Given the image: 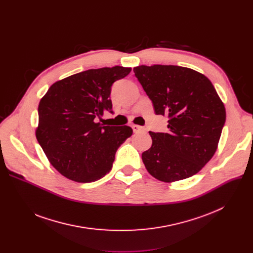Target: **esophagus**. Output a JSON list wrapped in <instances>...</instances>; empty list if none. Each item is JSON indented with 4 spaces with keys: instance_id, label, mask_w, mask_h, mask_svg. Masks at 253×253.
Segmentation results:
<instances>
[{
    "instance_id": "esophagus-1",
    "label": "esophagus",
    "mask_w": 253,
    "mask_h": 253,
    "mask_svg": "<svg viewBox=\"0 0 253 253\" xmlns=\"http://www.w3.org/2000/svg\"><path fill=\"white\" fill-rule=\"evenodd\" d=\"M132 128H133V131H134L135 133L145 132V131H146V129H145V128H144V127H141V126H138V125H133V126H132Z\"/></svg>"
}]
</instances>
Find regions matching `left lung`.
<instances>
[{
	"mask_svg": "<svg viewBox=\"0 0 253 253\" xmlns=\"http://www.w3.org/2000/svg\"><path fill=\"white\" fill-rule=\"evenodd\" d=\"M133 71L155 113L168 118L167 133L149 132L152 145L142 153L147 171L166 183L195 175L216 152L226 119L214 86L185 67L141 65Z\"/></svg>",
	"mask_w": 253,
	"mask_h": 253,
	"instance_id": "left-lung-1",
	"label": "left lung"
}]
</instances>
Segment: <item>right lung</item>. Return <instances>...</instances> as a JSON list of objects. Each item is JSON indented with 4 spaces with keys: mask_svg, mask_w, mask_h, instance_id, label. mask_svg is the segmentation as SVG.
<instances>
[{
    "mask_svg": "<svg viewBox=\"0 0 253 253\" xmlns=\"http://www.w3.org/2000/svg\"><path fill=\"white\" fill-rule=\"evenodd\" d=\"M131 68L91 69L55 82L40 100L36 138L51 165L66 178L89 183L112 168L117 149L129 138V126L97 122L112 111V84Z\"/></svg>",
    "mask_w": 253,
    "mask_h": 253,
    "instance_id": "add662e5",
    "label": "right lung"
}]
</instances>
